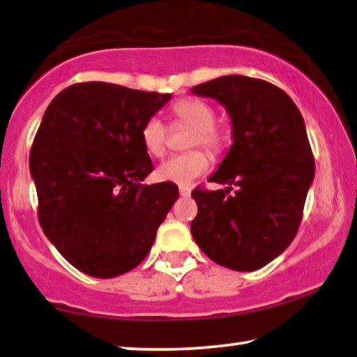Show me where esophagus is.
<instances>
[{"mask_svg":"<svg viewBox=\"0 0 357 357\" xmlns=\"http://www.w3.org/2000/svg\"><path fill=\"white\" fill-rule=\"evenodd\" d=\"M179 195L181 197H189L190 195V189L189 188H184V185H181V188H179Z\"/></svg>","mask_w":357,"mask_h":357,"instance_id":"34e87169","label":"esophagus"}]
</instances>
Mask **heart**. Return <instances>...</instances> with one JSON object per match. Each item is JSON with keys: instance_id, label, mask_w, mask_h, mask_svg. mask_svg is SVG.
<instances>
[{"instance_id": "b5f03b06", "label": "heart", "mask_w": 357, "mask_h": 357, "mask_svg": "<svg viewBox=\"0 0 357 357\" xmlns=\"http://www.w3.org/2000/svg\"><path fill=\"white\" fill-rule=\"evenodd\" d=\"M173 115L194 128L190 146H204L211 153H218L225 149L227 136L225 130L215 125V110L205 100L195 98H184L173 104ZM142 146L153 157H162L167 146V130L160 119L151 116L141 130ZM210 160L205 152L190 151L172 155L162 162L157 168V178L165 183L188 185L194 179L202 176L208 169Z\"/></svg>"}]
</instances>
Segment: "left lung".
Returning a JSON list of instances; mask_svg holds the SVG:
<instances>
[{
  "label": "left lung",
  "mask_w": 357,
  "mask_h": 357,
  "mask_svg": "<svg viewBox=\"0 0 357 357\" xmlns=\"http://www.w3.org/2000/svg\"><path fill=\"white\" fill-rule=\"evenodd\" d=\"M192 93L226 109L232 146L208 178L227 188L192 192L199 211L190 232L215 263L257 271L290 245L300 226L314 179L305 120L290 96L264 79L226 75Z\"/></svg>",
  "instance_id": "left-lung-1"
}]
</instances>
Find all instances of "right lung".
<instances>
[{
	"instance_id": "add662e5",
	"label": "right lung",
	"mask_w": 357,
	"mask_h": 357,
	"mask_svg": "<svg viewBox=\"0 0 357 357\" xmlns=\"http://www.w3.org/2000/svg\"><path fill=\"white\" fill-rule=\"evenodd\" d=\"M172 94L77 83L47 105L30 151L45 236L82 273L110 279L147 257L178 200L173 183L142 184L152 160L141 130Z\"/></svg>"
}]
</instances>
